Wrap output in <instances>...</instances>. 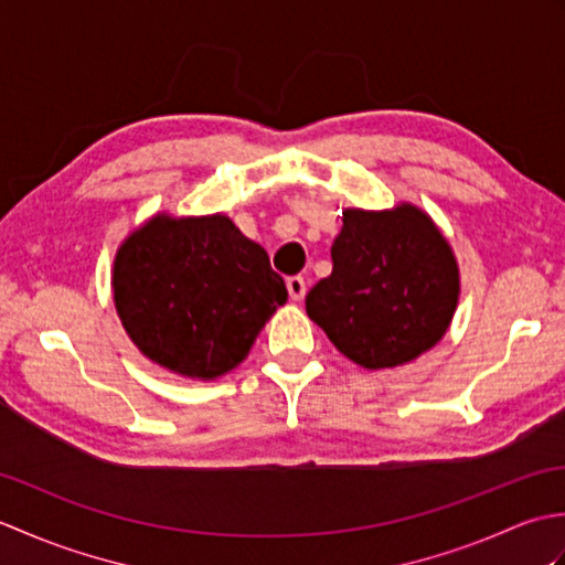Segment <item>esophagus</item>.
<instances>
[{"label": "esophagus", "instance_id": "1", "mask_svg": "<svg viewBox=\"0 0 565 565\" xmlns=\"http://www.w3.org/2000/svg\"><path fill=\"white\" fill-rule=\"evenodd\" d=\"M286 289H289L291 301H303V298H306L303 276H289V279H286Z\"/></svg>", "mask_w": 565, "mask_h": 565}]
</instances>
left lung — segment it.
<instances>
[{
	"label": "left lung",
	"instance_id": "left-lung-1",
	"mask_svg": "<svg viewBox=\"0 0 565 565\" xmlns=\"http://www.w3.org/2000/svg\"><path fill=\"white\" fill-rule=\"evenodd\" d=\"M461 274L439 225L411 201L393 209H344L332 243V274L306 296L308 318L369 371L429 352L447 334Z\"/></svg>",
	"mask_w": 565,
	"mask_h": 565
}]
</instances>
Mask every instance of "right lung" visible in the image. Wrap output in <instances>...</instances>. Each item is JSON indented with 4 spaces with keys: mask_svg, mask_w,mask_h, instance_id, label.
Wrapping results in <instances>:
<instances>
[{
    "mask_svg": "<svg viewBox=\"0 0 565 565\" xmlns=\"http://www.w3.org/2000/svg\"><path fill=\"white\" fill-rule=\"evenodd\" d=\"M116 313L140 354L191 381L231 374L286 303V284L223 213H154L116 249Z\"/></svg>",
    "mask_w": 565,
    "mask_h": 565,
    "instance_id": "1",
    "label": "right lung"
}]
</instances>
